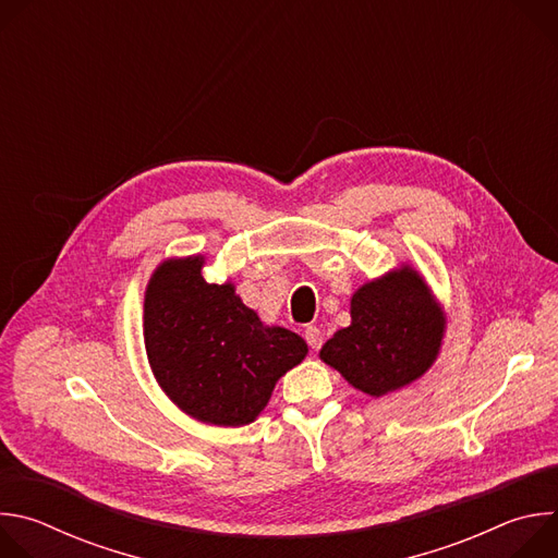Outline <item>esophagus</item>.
Here are the masks:
<instances>
[{"label":"esophagus","mask_w":558,"mask_h":558,"mask_svg":"<svg viewBox=\"0 0 558 558\" xmlns=\"http://www.w3.org/2000/svg\"><path fill=\"white\" fill-rule=\"evenodd\" d=\"M304 340H306V344H308L313 351H317V349L323 347V331L317 329V327H306Z\"/></svg>","instance_id":"obj_1"}]
</instances>
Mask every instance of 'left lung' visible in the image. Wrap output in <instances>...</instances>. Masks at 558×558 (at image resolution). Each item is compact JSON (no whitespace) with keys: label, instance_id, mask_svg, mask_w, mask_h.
<instances>
[{"label":"left lung","instance_id":"1","mask_svg":"<svg viewBox=\"0 0 558 558\" xmlns=\"http://www.w3.org/2000/svg\"><path fill=\"white\" fill-rule=\"evenodd\" d=\"M444 333V306L426 278L402 263L351 295V325L327 340L320 360L377 400L420 379L435 364Z\"/></svg>","mask_w":558,"mask_h":558}]
</instances>
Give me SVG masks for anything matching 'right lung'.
Returning <instances> with one entry per match:
<instances>
[{"mask_svg": "<svg viewBox=\"0 0 558 558\" xmlns=\"http://www.w3.org/2000/svg\"><path fill=\"white\" fill-rule=\"evenodd\" d=\"M203 267V254L166 258L149 276L143 300L147 362L185 415L211 426H247L308 347L298 333L265 325L231 280L207 282Z\"/></svg>", "mask_w": 558, "mask_h": 558, "instance_id": "1", "label": "right lung"}]
</instances>
